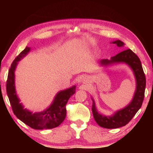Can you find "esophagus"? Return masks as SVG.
Wrapping results in <instances>:
<instances>
[{"label":"esophagus","instance_id":"esophagus-1","mask_svg":"<svg viewBox=\"0 0 153 153\" xmlns=\"http://www.w3.org/2000/svg\"><path fill=\"white\" fill-rule=\"evenodd\" d=\"M85 79H83V81H85Z\"/></svg>","mask_w":153,"mask_h":153}]
</instances>
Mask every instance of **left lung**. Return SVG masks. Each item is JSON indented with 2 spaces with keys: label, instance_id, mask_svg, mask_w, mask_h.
<instances>
[{
  "label": "left lung",
  "instance_id": "8db88e82",
  "mask_svg": "<svg viewBox=\"0 0 153 153\" xmlns=\"http://www.w3.org/2000/svg\"><path fill=\"white\" fill-rule=\"evenodd\" d=\"M112 43L116 45L119 47H123L125 45L124 43L120 40H116L112 42ZM120 62H124L128 65L132 70L137 82V88L133 99L130 103L111 116H104L98 113L96 109L95 102L93 99L92 111L93 117L96 123L100 127L104 128L115 129L126 125L141 107L144 99L146 83L145 74L139 57L131 49L124 50L115 56H113L110 60L102 59L100 61V65L103 66H108Z\"/></svg>",
  "mask_w": 153,
  "mask_h": 153
}]
</instances>
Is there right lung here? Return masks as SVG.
Segmentation results:
<instances>
[{"label": "right lung", "instance_id": "1", "mask_svg": "<svg viewBox=\"0 0 153 153\" xmlns=\"http://www.w3.org/2000/svg\"><path fill=\"white\" fill-rule=\"evenodd\" d=\"M30 47H26L16 56L11 65L8 72L7 80L6 83V91L11 104L12 111L16 118L22 120L25 124L35 129H52L61 124L66 116L65 106L71 96L75 93L76 86L64 91H61L56 94L53 102L49 108L42 112L33 114L26 108H24L16 93L15 83H14V71L18 62L22 59L30 51Z\"/></svg>", "mask_w": 153, "mask_h": 153}]
</instances>
